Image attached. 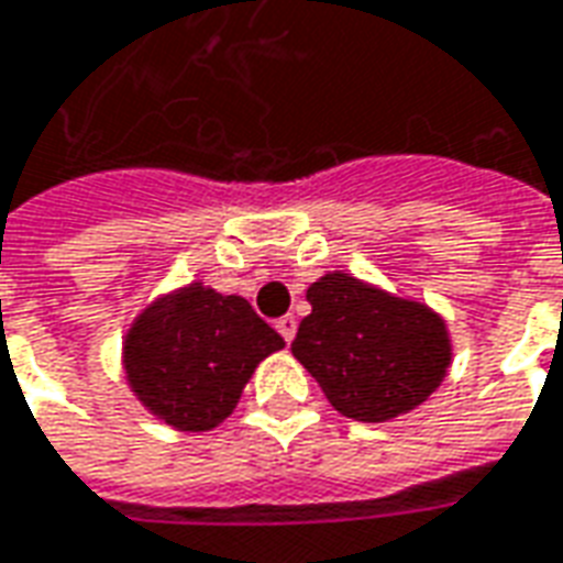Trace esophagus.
<instances>
[{
    "label": "esophagus",
    "instance_id": "esophagus-1",
    "mask_svg": "<svg viewBox=\"0 0 563 563\" xmlns=\"http://www.w3.org/2000/svg\"><path fill=\"white\" fill-rule=\"evenodd\" d=\"M295 329H298V322H295V317H289V313L277 320V332H280V335H283V341H292Z\"/></svg>",
    "mask_w": 563,
    "mask_h": 563
}]
</instances>
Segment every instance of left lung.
<instances>
[{
	"label": "left lung",
	"instance_id": "left-lung-1",
	"mask_svg": "<svg viewBox=\"0 0 563 563\" xmlns=\"http://www.w3.org/2000/svg\"><path fill=\"white\" fill-rule=\"evenodd\" d=\"M292 356L344 418L384 423L430 399L451 365L445 320L420 301L332 271L308 289Z\"/></svg>",
	"mask_w": 563,
	"mask_h": 563
}]
</instances>
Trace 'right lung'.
I'll return each instance as SVG.
<instances>
[{
	"instance_id": "right-lung-1",
	"label": "right lung",
	"mask_w": 563,
	"mask_h": 563,
	"mask_svg": "<svg viewBox=\"0 0 563 563\" xmlns=\"http://www.w3.org/2000/svg\"><path fill=\"white\" fill-rule=\"evenodd\" d=\"M283 338L241 295L188 283L133 320L124 375L136 399L183 432H207L234 411L255 365Z\"/></svg>"
}]
</instances>
